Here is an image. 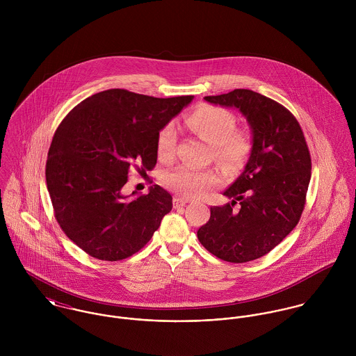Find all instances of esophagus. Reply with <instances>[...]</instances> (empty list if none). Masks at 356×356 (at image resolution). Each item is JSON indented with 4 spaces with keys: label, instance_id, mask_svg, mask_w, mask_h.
I'll return each mask as SVG.
<instances>
[{
    "label": "esophagus",
    "instance_id": "obj_1",
    "mask_svg": "<svg viewBox=\"0 0 356 356\" xmlns=\"http://www.w3.org/2000/svg\"><path fill=\"white\" fill-rule=\"evenodd\" d=\"M174 208H181V207H184L185 204L188 203V200H185V199H182V197H174Z\"/></svg>",
    "mask_w": 356,
    "mask_h": 356
}]
</instances>
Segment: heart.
<instances>
[{"instance_id": "1", "label": "heart", "mask_w": 356, "mask_h": 356, "mask_svg": "<svg viewBox=\"0 0 356 356\" xmlns=\"http://www.w3.org/2000/svg\"><path fill=\"white\" fill-rule=\"evenodd\" d=\"M188 126L204 141L212 145L213 159L227 171L241 168L250 152V137L241 130H233L236 118L225 108L204 105L188 116ZM177 145V131L172 124L163 127L157 136V156L161 160L172 159ZM216 170H195L178 167L163 177V184L182 197H202L219 184Z\"/></svg>"}]
</instances>
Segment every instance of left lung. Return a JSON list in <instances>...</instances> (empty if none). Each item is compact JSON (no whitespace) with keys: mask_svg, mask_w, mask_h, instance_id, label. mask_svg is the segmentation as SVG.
<instances>
[{"mask_svg":"<svg viewBox=\"0 0 356 356\" xmlns=\"http://www.w3.org/2000/svg\"><path fill=\"white\" fill-rule=\"evenodd\" d=\"M204 100L237 109L250 124L252 148L241 175L223 193L230 202L211 207L197 238L222 260L251 261L275 248L302 216L311 179L305 134L285 106L252 90Z\"/></svg>","mask_w":356,"mask_h":356,"instance_id":"left-lung-1","label":"left lung"}]
</instances>
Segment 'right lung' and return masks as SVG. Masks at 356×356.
<instances>
[{
	"mask_svg": "<svg viewBox=\"0 0 356 356\" xmlns=\"http://www.w3.org/2000/svg\"><path fill=\"white\" fill-rule=\"evenodd\" d=\"M192 100L109 89L79 102L60 123L47 186L60 227L86 254L116 261L152 238L172 208L171 195L159 185L140 196H124L122 188L131 167L152 170L160 130Z\"/></svg>",
	"mask_w": 356,
	"mask_h": 356,
	"instance_id": "add662e5",
	"label": "right lung"
}]
</instances>
